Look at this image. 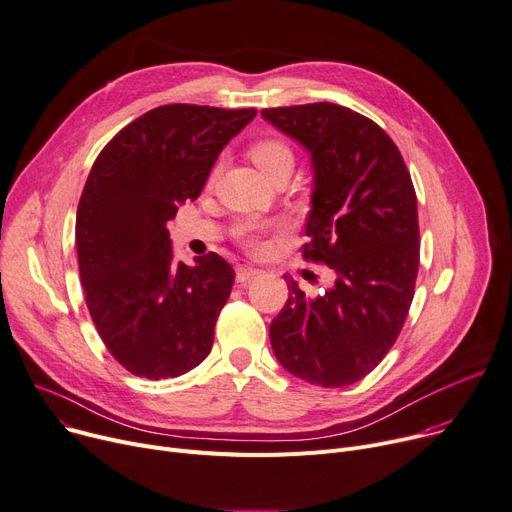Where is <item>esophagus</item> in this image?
Segmentation results:
<instances>
[{"label":"esophagus","mask_w":512,"mask_h":512,"mask_svg":"<svg viewBox=\"0 0 512 512\" xmlns=\"http://www.w3.org/2000/svg\"><path fill=\"white\" fill-rule=\"evenodd\" d=\"M259 274H261V271L257 267H253V265H238L236 267V282L245 284V282L257 278Z\"/></svg>","instance_id":"34e87169"}]
</instances>
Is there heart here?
Here are the masks:
<instances>
[{
  "label": "heart",
  "instance_id": "obj_1",
  "mask_svg": "<svg viewBox=\"0 0 512 512\" xmlns=\"http://www.w3.org/2000/svg\"><path fill=\"white\" fill-rule=\"evenodd\" d=\"M249 156L261 173H267V170H274L278 166L294 164L292 150L280 140H261V142L253 144L249 150ZM265 234H267V226L257 224V222H247L238 228V236H241L245 247H249L255 253H261L267 247Z\"/></svg>",
  "mask_w": 512,
  "mask_h": 512
}]
</instances>
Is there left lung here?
<instances>
[{"label":"left lung","mask_w":512,"mask_h":512,"mask_svg":"<svg viewBox=\"0 0 512 512\" xmlns=\"http://www.w3.org/2000/svg\"><path fill=\"white\" fill-rule=\"evenodd\" d=\"M261 117L311 156L302 253L335 274L313 298L284 276L290 298L269 325L271 348L294 377L346 387L387 356L410 311L420 263L412 177L389 135L352 109L313 102Z\"/></svg>","instance_id":"obj_1"}]
</instances>
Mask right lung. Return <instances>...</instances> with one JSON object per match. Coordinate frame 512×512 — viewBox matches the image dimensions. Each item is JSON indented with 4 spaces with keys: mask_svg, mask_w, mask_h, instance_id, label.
Instances as JSON below:
<instances>
[{
    "mask_svg": "<svg viewBox=\"0 0 512 512\" xmlns=\"http://www.w3.org/2000/svg\"><path fill=\"white\" fill-rule=\"evenodd\" d=\"M255 115L164 105L123 127L92 164L76 214L80 278L98 335L135 377H179L212 350L234 269L216 253L177 263L166 222L199 197Z\"/></svg>",
    "mask_w": 512,
    "mask_h": 512,
    "instance_id": "1",
    "label": "right lung"
}]
</instances>
